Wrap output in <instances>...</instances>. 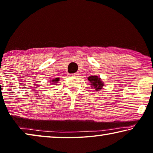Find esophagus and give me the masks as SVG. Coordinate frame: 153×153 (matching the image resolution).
<instances>
[{"instance_id":"esophagus-1","label":"esophagus","mask_w":153,"mask_h":153,"mask_svg":"<svg viewBox=\"0 0 153 153\" xmlns=\"http://www.w3.org/2000/svg\"><path fill=\"white\" fill-rule=\"evenodd\" d=\"M78 74H77V73H76V74H71L70 76H78Z\"/></svg>"}]
</instances>
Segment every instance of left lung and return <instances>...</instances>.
Instances as JSON below:
<instances>
[{
    "mask_svg": "<svg viewBox=\"0 0 153 153\" xmlns=\"http://www.w3.org/2000/svg\"><path fill=\"white\" fill-rule=\"evenodd\" d=\"M88 80L90 82L91 87L94 88L95 91L101 90L104 86L103 82L97 76H91L88 77Z\"/></svg>",
    "mask_w": 153,
    "mask_h": 153,
    "instance_id": "obj_1",
    "label": "left lung"
}]
</instances>
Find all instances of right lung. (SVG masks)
<instances>
[{
    "label": "right lung",
    "mask_w": 153,
    "mask_h": 153,
    "mask_svg": "<svg viewBox=\"0 0 153 153\" xmlns=\"http://www.w3.org/2000/svg\"><path fill=\"white\" fill-rule=\"evenodd\" d=\"M59 79H60V78H59V77H56V78L52 79L51 82H52V84H57V83H58V82L59 81Z\"/></svg>",
    "instance_id": "obj_1"
}]
</instances>
